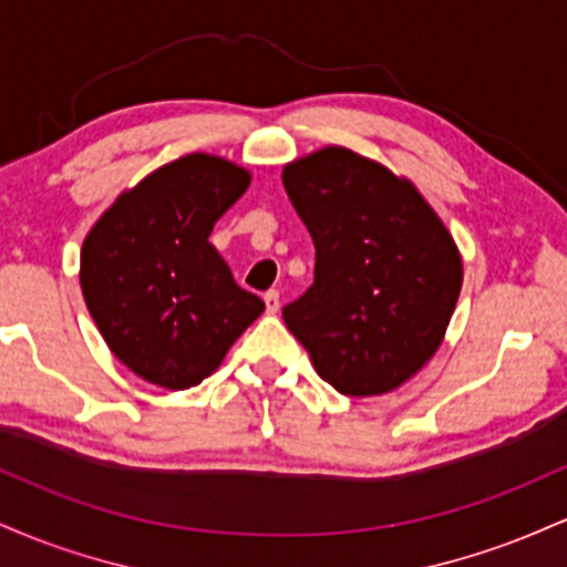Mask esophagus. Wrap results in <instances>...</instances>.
Instances as JSON below:
<instances>
[{
  "label": "esophagus",
  "mask_w": 567,
  "mask_h": 567,
  "mask_svg": "<svg viewBox=\"0 0 567 567\" xmlns=\"http://www.w3.org/2000/svg\"><path fill=\"white\" fill-rule=\"evenodd\" d=\"M264 303H266V311H269V315H277V311H279V292L277 290L266 292Z\"/></svg>",
  "instance_id": "34e87169"
}]
</instances>
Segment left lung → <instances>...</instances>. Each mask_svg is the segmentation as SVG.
Wrapping results in <instances>:
<instances>
[{"mask_svg": "<svg viewBox=\"0 0 567 567\" xmlns=\"http://www.w3.org/2000/svg\"><path fill=\"white\" fill-rule=\"evenodd\" d=\"M282 184L317 250L285 324L341 394L394 392L451 324L464 282L453 234L413 181L347 146L288 162Z\"/></svg>", "mask_w": 567, "mask_h": 567, "instance_id": "8db88e82", "label": "left lung"}]
</instances>
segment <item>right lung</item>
I'll return each instance as SVG.
<instances>
[{"instance_id": "add662e5", "label": "right lung", "mask_w": 567, "mask_h": 567, "mask_svg": "<svg viewBox=\"0 0 567 567\" xmlns=\"http://www.w3.org/2000/svg\"><path fill=\"white\" fill-rule=\"evenodd\" d=\"M250 178L231 159L186 154L125 188L84 237V303L138 379L173 392L197 386L261 317V298L234 282L207 243Z\"/></svg>"}]
</instances>
